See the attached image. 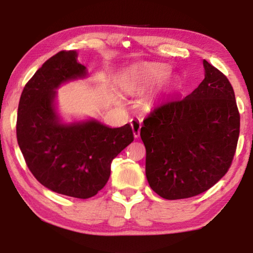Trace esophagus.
I'll list each match as a JSON object with an SVG mask.
<instances>
[{
    "label": "esophagus",
    "instance_id": "obj_1",
    "mask_svg": "<svg viewBox=\"0 0 253 253\" xmlns=\"http://www.w3.org/2000/svg\"><path fill=\"white\" fill-rule=\"evenodd\" d=\"M130 125L132 128V132H134V136L136 138H138L139 135H140V128H141V122L139 119H136V118H132L130 121Z\"/></svg>",
    "mask_w": 253,
    "mask_h": 253
}]
</instances>
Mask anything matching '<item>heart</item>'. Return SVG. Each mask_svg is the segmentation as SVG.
<instances>
[{
  "label": "heart",
  "mask_w": 253,
  "mask_h": 253,
  "mask_svg": "<svg viewBox=\"0 0 253 253\" xmlns=\"http://www.w3.org/2000/svg\"><path fill=\"white\" fill-rule=\"evenodd\" d=\"M167 73V70L166 68H160V70L156 71L154 74L151 75H145V76H140V77H136V79H134L131 81L132 84H138V83L140 82H144V81H150V80H157L159 79V77L164 76L165 74Z\"/></svg>",
  "instance_id": "b5f03b06"
}]
</instances>
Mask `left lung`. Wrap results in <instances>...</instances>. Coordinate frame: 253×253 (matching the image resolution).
<instances>
[{
	"instance_id": "1",
	"label": "left lung",
	"mask_w": 253,
	"mask_h": 253,
	"mask_svg": "<svg viewBox=\"0 0 253 253\" xmlns=\"http://www.w3.org/2000/svg\"><path fill=\"white\" fill-rule=\"evenodd\" d=\"M205 79L182 99H170L144 119L146 177L168 200L210 189L231 166L240 114L230 82L204 59Z\"/></svg>"
}]
</instances>
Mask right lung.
<instances>
[{
	"label": "right lung",
	"instance_id": "right-lung-1",
	"mask_svg": "<svg viewBox=\"0 0 253 253\" xmlns=\"http://www.w3.org/2000/svg\"><path fill=\"white\" fill-rule=\"evenodd\" d=\"M75 50H62L26 83L18 103L16 137L33 176L57 194L87 199L106 185L113 159L134 140L129 124L118 128L95 119L61 123L55 109L59 85L86 76Z\"/></svg>",
	"mask_w": 253,
	"mask_h": 253
}]
</instances>
